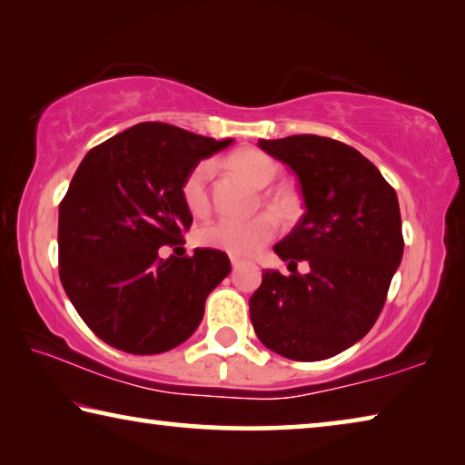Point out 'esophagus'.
<instances>
[{
  "label": "esophagus",
  "mask_w": 465,
  "mask_h": 465,
  "mask_svg": "<svg viewBox=\"0 0 465 465\" xmlns=\"http://www.w3.org/2000/svg\"><path fill=\"white\" fill-rule=\"evenodd\" d=\"M242 264H243L242 258H238V256H232V266H233V269H238V266H242Z\"/></svg>",
  "instance_id": "obj_1"
}]
</instances>
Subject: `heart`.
Here are the masks:
<instances>
[{
    "label": "heart",
    "mask_w": 465,
    "mask_h": 465,
    "mask_svg": "<svg viewBox=\"0 0 465 465\" xmlns=\"http://www.w3.org/2000/svg\"><path fill=\"white\" fill-rule=\"evenodd\" d=\"M223 166L256 188L269 186L279 176V163L261 149H240L225 157ZM211 176H213L211 163L201 162L188 172L183 188H180L186 209L196 217L207 215L211 209ZM264 201L279 213H287L293 207V201L285 193H266ZM274 233H277V222L272 215L262 213L248 222H230V219L211 222L196 232V242L207 248L223 250L232 256H252L264 243H269Z\"/></svg>",
    "instance_id": "heart-1"
}]
</instances>
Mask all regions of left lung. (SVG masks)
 <instances>
[{
    "mask_svg": "<svg viewBox=\"0 0 465 465\" xmlns=\"http://www.w3.org/2000/svg\"><path fill=\"white\" fill-rule=\"evenodd\" d=\"M261 149L295 172L305 213L274 252L293 274L264 271L250 320L264 346L293 361H322L359 342L383 310L404 252L396 191L342 141L291 135ZM311 272L302 275L296 262Z\"/></svg>",
    "mask_w": 465,
    "mask_h": 465,
    "instance_id": "1",
    "label": "left lung"
}]
</instances>
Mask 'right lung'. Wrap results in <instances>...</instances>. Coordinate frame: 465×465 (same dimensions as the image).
Returning <instances> with one entry per match:
<instances>
[{
	"instance_id": "1",
	"label": "right lung",
	"mask_w": 465,
	"mask_h": 465,
	"mask_svg": "<svg viewBox=\"0 0 465 465\" xmlns=\"http://www.w3.org/2000/svg\"><path fill=\"white\" fill-rule=\"evenodd\" d=\"M230 143L139 123L85 153L59 203V279L100 341L157 355L201 324L230 258L213 248L183 258L157 252L183 243L193 225L180 193L188 172Z\"/></svg>"
}]
</instances>
